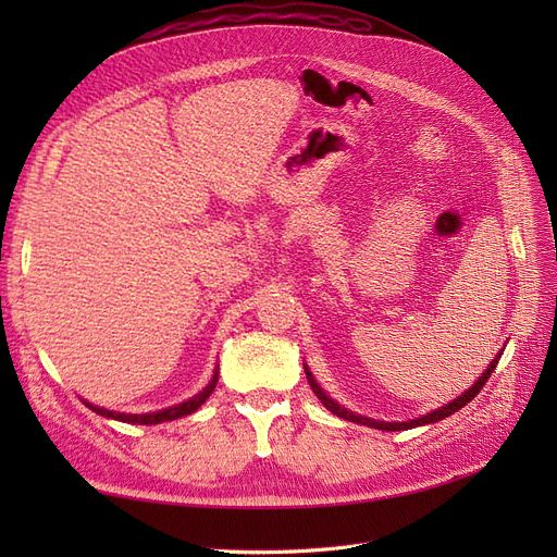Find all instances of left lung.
<instances>
[{"mask_svg": "<svg viewBox=\"0 0 557 557\" xmlns=\"http://www.w3.org/2000/svg\"><path fill=\"white\" fill-rule=\"evenodd\" d=\"M499 358H502V352H497V358L487 364V369L485 372L479 376V381L469 387V391H465L458 399H453V401H448L446 407H440V409H434V411H430L428 416H420V418H416V420H404V423H383V420H374V418H364V416H360V413H352V411H348V409H344L342 404H336L323 387H320L318 383H315V379H313V374L309 372V367L305 364V372H307V379H309V385H311V391L315 393V397L325 404V409H330L334 416H339V418H344V420H350V423H360V425H367V428H376V430H387V432H399V430H411V428H420V425H430V423H436V420H444V418H448L450 413H455V411H460L465 404H469L471 399H474L479 393H481V387L485 385V381L491 379V374L495 372V367H497V362H499Z\"/></svg>", "mask_w": 557, "mask_h": 557, "instance_id": "1", "label": "left lung"}]
</instances>
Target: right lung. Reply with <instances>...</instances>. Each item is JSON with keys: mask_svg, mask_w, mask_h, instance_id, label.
<instances>
[{"mask_svg": "<svg viewBox=\"0 0 557 557\" xmlns=\"http://www.w3.org/2000/svg\"><path fill=\"white\" fill-rule=\"evenodd\" d=\"M215 383H218V369L213 372V379L209 381V385L205 387V391H199L195 397L176 404V407L162 409V411H153V413H115V411H109V409H102V407H95V404H90V401H86V407L92 409V411L99 413V416H104V418L121 420V423H132V425H158V423H166V420H176V418H181V416L195 413V411L201 407V404H205V401L209 399V395L213 393Z\"/></svg>", "mask_w": 557, "mask_h": 557, "instance_id": "add662e5", "label": "right lung"}]
</instances>
